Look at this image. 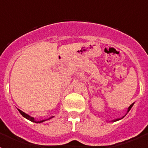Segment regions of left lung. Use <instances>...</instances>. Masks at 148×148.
I'll list each match as a JSON object with an SVG mask.
<instances>
[{"mask_svg":"<svg viewBox=\"0 0 148 148\" xmlns=\"http://www.w3.org/2000/svg\"><path fill=\"white\" fill-rule=\"evenodd\" d=\"M133 104H134V103H133V104H130V107H129V108H128L127 111V113L128 112H129V111L130 110V109H131V108H132V107H133ZM127 113H126V115H127ZM126 115H125V116H126ZM125 116H123V117H121V118H119V119H116L112 120V121H113V122H114V121H119V120H120V119H121L124 118V117H125Z\"/></svg>","mask_w":148,"mask_h":148,"instance_id":"left-lung-1","label":"left lung"}]
</instances>
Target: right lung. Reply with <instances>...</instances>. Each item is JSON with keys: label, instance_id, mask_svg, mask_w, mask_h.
Returning a JSON list of instances; mask_svg holds the SVG:
<instances>
[{"label": "right lung", "instance_id": "add662e5", "mask_svg": "<svg viewBox=\"0 0 148 148\" xmlns=\"http://www.w3.org/2000/svg\"><path fill=\"white\" fill-rule=\"evenodd\" d=\"M18 111H19V113H20L21 114L22 116H23V117H24V118H26V119H27L29 120V121H32V122H35V123H41V122H44V121H47V120L50 119H52V118H53V117H54V116H52V117H50V118L47 119H44V120H40V121H38V120L35 119H34L33 117H32V116H29L28 114H27V113H24V112H23V111L21 110H19V109H18Z\"/></svg>", "mask_w": 148, "mask_h": 148}]
</instances>
